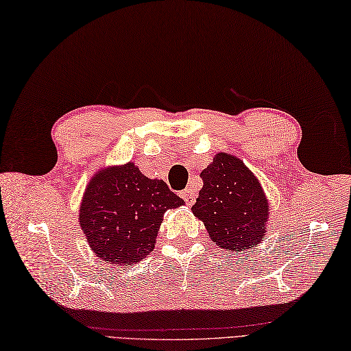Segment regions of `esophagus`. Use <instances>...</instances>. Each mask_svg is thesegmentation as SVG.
Returning a JSON list of instances; mask_svg holds the SVG:
<instances>
[{
	"instance_id": "esophagus-1",
	"label": "esophagus",
	"mask_w": 351,
	"mask_h": 351,
	"mask_svg": "<svg viewBox=\"0 0 351 351\" xmlns=\"http://www.w3.org/2000/svg\"><path fill=\"white\" fill-rule=\"evenodd\" d=\"M182 198L184 199V203H186V204H188V206H192V204L195 203V198H197V195H195L194 189L186 188V189L182 192Z\"/></svg>"
}]
</instances>
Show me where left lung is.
Wrapping results in <instances>:
<instances>
[{
  "mask_svg": "<svg viewBox=\"0 0 351 351\" xmlns=\"http://www.w3.org/2000/svg\"><path fill=\"white\" fill-rule=\"evenodd\" d=\"M199 177L203 188L192 212L210 239L234 253L257 245L265 236L268 202L252 171L238 157L218 153Z\"/></svg>",
  "mask_w": 351,
  "mask_h": 351,
  "instance_id": "left-lung-1",
  "label": "left lung"
}]
</instances>
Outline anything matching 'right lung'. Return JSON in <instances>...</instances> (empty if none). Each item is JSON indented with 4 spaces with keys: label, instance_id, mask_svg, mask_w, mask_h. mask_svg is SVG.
<instances>
[{
    "label": "right lung",
    "instance_id": "right-lung-1",
    "mask_svg": "<svg viewBox=\"0 0 351 351\" xmlns=\"http://www.w3.org/2000/svg\"><path fill=\"white\" fill-rule=\"evenodd\" d=\"M183 203L165 182L152 180L127 163L92 178L78 218L99 259L133 265L154 248L165 212Z\"/></svg>",
    "mask_w": 351,
    "mask_h": 351
}]
</instances>
